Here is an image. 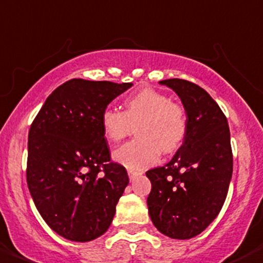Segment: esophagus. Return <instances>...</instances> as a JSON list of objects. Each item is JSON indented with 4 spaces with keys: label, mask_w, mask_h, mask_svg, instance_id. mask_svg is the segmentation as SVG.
Returning a JSON list of instances; mask_svg holds the SVG:
<instances>
[{
    "label": "esophagus",
    "mask_w": 263,
    "mask_h": 263,
    "mask_svg": "<svg viewBox=\"0 0 263 263\" xmlns=\"http://www.w3.org/2000/svg\"><path fill=\"white\" fill-rule=\"evenodd\" d=\"M127 173H129V178L132 179V181H133V179L136 178V177H138L141 174L140 172H136V170H132V169L127 170Z\"/></svg>",
    "instance_id": "obj_1"
}]
</instances>
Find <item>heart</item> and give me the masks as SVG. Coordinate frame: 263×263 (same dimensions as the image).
Returning a JSON list of instances; mask_svg holds the SVG:
<instances>
[{
	"label": "heart",
	"instance_id": "obj_1",
	"mask_svg": "<svg viewBox=\"0 0 263 263\" xmlns=\"http://www.w3.org/2000/svg\"><path fill=\"white\" fill-rule=\"evenodd\" d=\"M100 122L109 142H120L136 126L133 141L114 152V159L127 169L142 170L157 163L162 153H174L187 136V116L179 104L154 89H143L123 101V111L107 106Z\"/></svg>",
	"mask_w": 263,
	"mask_h": 263
}]
</instances>
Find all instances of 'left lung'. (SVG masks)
<instances>
[{"label":"left lung","instance_id":"obj_1","mask_svg":"<svg viewBox=\"0 0 263 263\" xmlns=\"http://www.w3.org/2000/svg\"><path fill=\"white\" fill-rule=\"evenodd\" d=\"M187 116V136L165 166L147 170L150 218L162 234L189 239L208 228L221 212L233 174L228 120L206 90L190 81L170 78Z\"/></svg>","mask_w":263,"mask_h":263}]
</instances>
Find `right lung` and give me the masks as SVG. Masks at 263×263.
Returning <instances> with one entry per match:
<instances>
[{"mask_svg": "<svg viewBox=\"0 0 263 263\" xmlns=\"http://www.w3.org/2000/svg\"><path fill=\"white\" fill-rule=\"evenodd\" d=\"M132 85L73 78L46 98L31 122L29 192L45 222L64 238L91 241L113 221L129 177L111 161L100 116Z\"/></svg>", "mask_w": 263, "mask_h": 263, "instance_id": "1", "label": "right lung"}]
</instances>
